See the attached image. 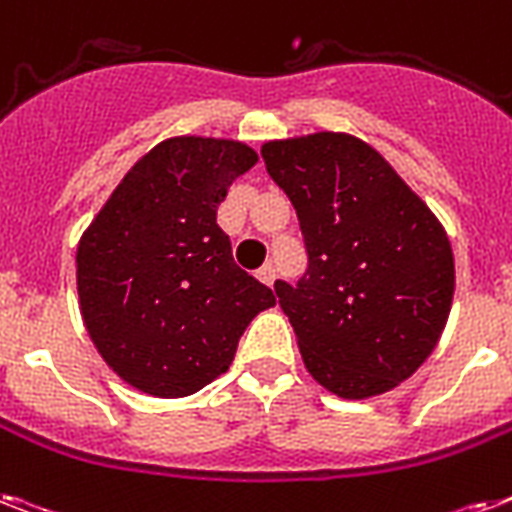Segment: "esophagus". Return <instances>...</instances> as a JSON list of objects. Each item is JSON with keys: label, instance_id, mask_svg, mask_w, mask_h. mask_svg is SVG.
Masks as SVG:
<instances>
[{"label": "esophagus", "instance_id": "34e87169", "mask_svg": "<svg viewBox=\"0 0 512 512\" xmlns=\"http://www.w3.org/2000/svg\"><path fill=\"white\" fill-rule=\"evenodd\" d=\"M257 278H260L263 284L273 286V281H276V268H273V263H265L263 268L257 270Z\"/></svg>", "mask_w": 512, "mask_h": 512}]
</instances>
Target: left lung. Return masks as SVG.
<instances>
[{
    "mask_svg": "<svg viewBox=\"0 0 512 512\" xmlns=\"http://www.w3.org/2000/svg\"><path fill=\"white\" fill-rule=\"evenodd\" d=\"M305 236L307 273L276 281L310 376L368 400L434 352L455 294L450 239L426 202L371 144L350 134L263 144Z\"/></svg>",
    "mask_w": 512,
    "mask_h": 512,
    "instance_id": "8db88e82",
    "label": "left lung"
}]
</instances>
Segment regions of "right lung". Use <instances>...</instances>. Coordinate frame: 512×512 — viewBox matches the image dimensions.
<instances>
[{
	"label": "right lung",
	"mask_w": 512,
	"mask_h": 512,
	"mask_svg": "<svg viewBox=\"0 0 512 512\" xmlns=\"http://www.w3.org/2000/svg\"><path fill=\"white\" fill-rule=\"evenodd\" d=\"M257 162L242 141L173 136L128 170L76 252L83 326L112 371L152 397H189L228 371L276 294L234 263L218 226Z\"/></svg>",
	"instance_id": "add662e5"
}]
</instances>
